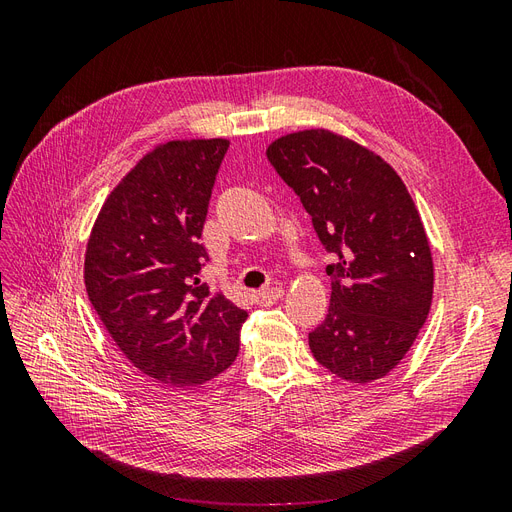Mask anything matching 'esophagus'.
<instances>
[{"instance_id": "obj_1", "label": "esophagus", "mask_w": 512, "mask_h": 512, "mask_svg": "<svg viewBox=\"0 0 512 512\" xmlns=\"http://www.w3.org/2000/svg\"><path fill=\"white\" fill-rule=\"evenodd\" d=\"M284 297V290L280 286H273V288H262L256 292V301L260 305H273L275 301H280Z\"/></svg>"}]
</instances>
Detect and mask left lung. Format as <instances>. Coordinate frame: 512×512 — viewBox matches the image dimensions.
<instances>
[{"mask_svg": "<svg viewBox=\"0 0 512 512\" xmlns=\"http://www.w3.org/2000/svg\"><path fill=\"white\" fill-rule=\"evenodd\" d=\"M267 158L335 256L329 314L309 333L314 359L352 384L384 378L433 299L431 247L406 183L378 153L327 128L275 138Z\"/></svg>", "mask_w": 512, "mask_h": 512, "instance_id": "8db88e82", "label": "left lung"}]
</instances>
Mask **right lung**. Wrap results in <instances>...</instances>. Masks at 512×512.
Instances as JSON below:
<instances>
[{"instance_id":"add662e5","label":"right lung","mask_w":512,"mask_h":512,"mask_svg":"<svg viewBox=\"0 0 512 512\" xmlns=\"http://www.w3.org/2000/svg\"><path fill=\"white\" fill-rule=\"evenodd\" d=\"M226 138L168 141L136 162L98 213L85 250L87 297L123 356L173 391L220 376L247 312L200 282L198 243Z\"/></svg>"}]
</instances>
